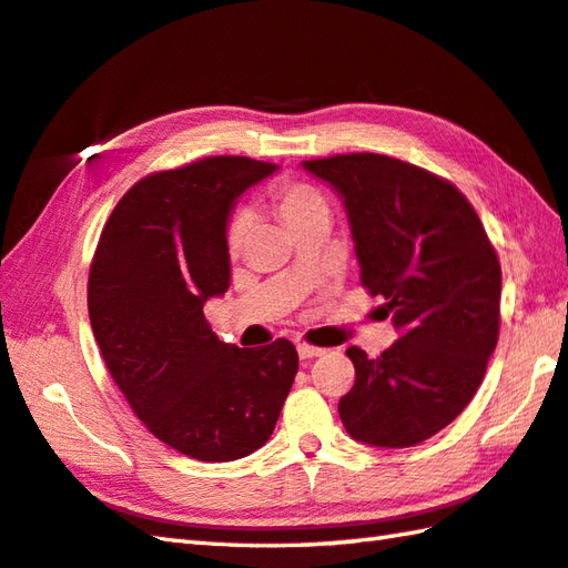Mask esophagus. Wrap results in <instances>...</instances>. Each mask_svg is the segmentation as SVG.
<instances>
[{"label": "esophagus", "instance_id": "obj_1", "mask_svg": "<svg viewBox=\"0 0 568 568\" xmlns=\"http://www.w3.org/2000/svg\"><path fill=\"white\" fill-rule=\"evenodd\" d=\"M297 354H300V358H317L324 354V348L310 346V344H297Z\"/></svg>", "mask_w": 568, "mask_h": 568}]
</instances>
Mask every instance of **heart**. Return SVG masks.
<instances>
[{
    "instance_id": "obj_1",
    "label": "heart",
    "mask_w": 568,
    "mask_h": 568,
    "mask_svg": "<svg viewBox=\"0 0 568 568\" xmlns=\"http://www.w3.org/2000/svg\"><path fill=\"white\" fill-rule=\"evenodd\" d=\"M271 204L275 214L281 216V222L295 232L297 226H303L305 222L317 220V216H329V204L324 200L320 192L305 185V183H287V185H277L271 192ZM248 220L246 216H234L229 222L226 229V248L232 256H239L241 248H244L246 239H248Z\"/></svg>"
}]
</instances>
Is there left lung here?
Listing matches in <instances>:
<instances>
[{
	"label": "left lung",
	"mask_w": 568,
	"mask_h": 568,
	"mask_svg": "<svg viewBox=\"0 0 568 568\" xmlns=\"http://www.w3.org/2000/svg\"><path fill=\"white\" fill-rule=\"evenodd\" d=\"M342 197L361 283L383 295L400 339L378 358L348 346L356 383L339 417L356 442L405 449L434 437L476 395L496 352L500 263L452 183L378 153L305 161Z\"/></svg>",
	"instance_id": "8db88e82"
}]
</instances>
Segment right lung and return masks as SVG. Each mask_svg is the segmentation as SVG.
Here are the masks:
<instances>
[{
	"label": "right lung",
	"mask_w": 568,
	"mask_h": 568,
	"mask_svg": "<svg viewBox=\"0 0 568 568\" xmlns=\"http://www.w3.org/2000/svg\"><path fill=\"white\" fill-rule=\"evenodd\" d=\"M277 165L214 155L139 180L106 220L88 283L94 339L155 439L197 462H234L271 439L297 373L287 339L220 342L204 303L229 291L236 197Z\"/></svg>",
	"instance_id": "right-lung-1"
}]
</instances>
